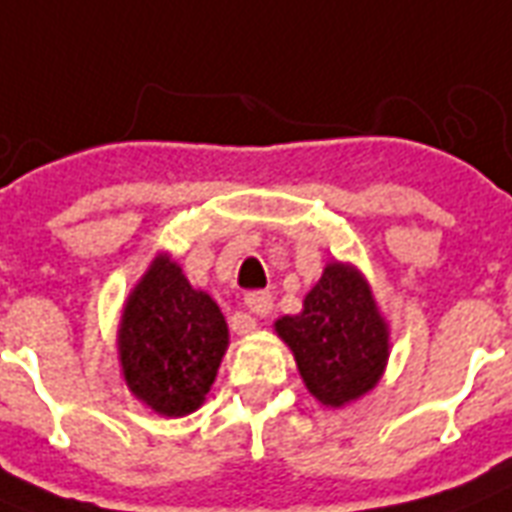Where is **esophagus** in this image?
Instances as JSON below:
<instances>
[{
    "label": "esophagus",
    "mask_w": 512,
    "mask_h": 512,
    "mask_svg": "<svg viewBox=\"0 0 512 512\" xmlns=\"http://www.w3.org/2000/svg\"><path fill=\"white\" fill-rule=\"evenodd\" d=\"M244 305L249 308V313H255V316H268L273 308V297L268 292H249L244 297Z\"/></svg>",
    "instance_id": "obj_1"
}]
</instances>
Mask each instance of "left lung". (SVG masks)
<instances>
[{
    "label": "left lung",
    "instance_id": "8db88e82",
    "mask_svg": "<svg viewBox=\"0 0 512 512\" xmlns=\"http://www.w3.org/2000/svg\"><path fill=\"white\" fill-rule=\"evenodd\" d=\"M273 327L292 350L305 388L324 406L340 409L369 393L388 364V324L366 279L348 263H329L303 311Z\"/></svg>",
    "mask_w": 512,
    "mask_h": 512
}]
</instances>
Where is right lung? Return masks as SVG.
Returning <instances> with one entry per match:
<instances>
[{
    "instance_id": "1",
    "label": "right lung",
    "mask_w": 512,
    "mask_h": 512,
    "mask_svg": "<svg viewBox=\"0 0 512 512\" xmlns=\"http://www.w3.org/2000/svg\"><path fill=\"white\" fill-rule=\"evenodd\" d=\"M119 364L132 396L164 417L196 412L228 348V324L170 255L154 257L119 321Z\"/></svg>"
}]
</instances>
